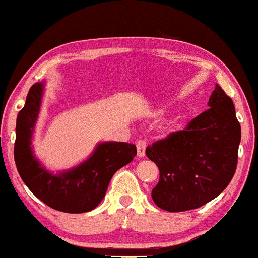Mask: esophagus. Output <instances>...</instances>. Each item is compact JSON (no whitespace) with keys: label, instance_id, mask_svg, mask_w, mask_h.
<instances>
[{"label":"esophagus","instance_id":"1","mask_svg":"<svg viewBox=\"0 0 258 258\" xmlns=\"http://www.w3.org/2000/svg\"><path fill=\"white\" fill-rule=\"evenodd\" d=\"M137 155L139 158H143L144 155H146V148H147V143L146 141H143V139H141V141L137 142Z\"/></svg>","mask_w":258,"mask_h":258}]
</instances>
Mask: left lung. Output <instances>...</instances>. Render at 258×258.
Wrapping results in <instances>:
<instances>
[{
    "mask_svg": "<svg viewBox=\"0 0 258 258\" xmlns=\"http://www.w3.org/2000/svg\"><path fill=\"white\" fill-rule=\"evenodd\" d=\"M207 105L184 130L147 147L160 171L152 191L160 209H198L218 197L235 173L241 128L233 100L216 84Z\"/></svg>",
    "mask_w": 258,
    "mask_h": 258,
    "instance_id": "1",
    "label": "left lung"
}]
</instances>
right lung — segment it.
Returning <instances> with one entry per match:
<instances>
[{
  "instance_id": "add662e5",
  "label": "right lung",
  "mask_w": 258,
  "mask_h": 258,
  "mask_svg": "<svg viewBox=\"0 0 258 258\" xmlns=\"http://www.w3.org/2000/svg\"><path fill=\"white\" fill-rule=\"evenodd\" d=\"M44 82L31 86L16 126L14 160L23 182L35 197L52 209L68 214H82L96 209L105 197L109 182L117 170L137 155L135 144L103 142L86 161L57 174L40 164L31 147Z\"/></svg>"
}]
</instances>
